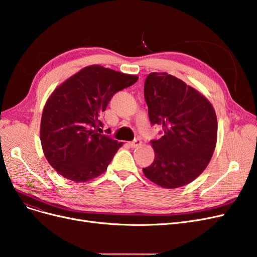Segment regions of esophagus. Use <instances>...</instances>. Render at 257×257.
<instances>
[{
  "label": "esophagus",
  "instance_id": "1",
  "mask_svg": "<svg viewBox=\"0 0 257 257\" xmlns=\"http://www.w3.org/2000/svg\"><path fill=\"white\" fill-rule=\"evenodd\" d=\"M128 145H130V147H132V148H136V147L142 145V141H141V139H139V138H136V139H134L133 142L128 143Z\"/></svg>",
  "mask_w": 257,
  "mask_h": 257
}]
</instances>
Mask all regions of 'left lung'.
<instances>
[{"mask_svg":"<svg viewBox=\"0 0 257 257\" xmlns=\"http://www.w3.org/2000/svg\"><path fill=\"white\" fill-rule=\"evenodd\" d=\"M152 125L163 136L151 141L154 161L145 176L165 189L192 182L204 172L216 144L217 122L212 105L199 92L167 73H151L144 87Z\"/></svg>","mask_w":257,"mask_h":257,"instance_id":"1","label":"left lung"}]
</instances>
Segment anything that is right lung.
<instances>
[{
    "label": "right lung",
    "instance_id": "right-lung-1",
    "mask_svg": "<svg viewBox=\"0 0 257 257\" xmlns=\"http://www.w3.org/2000/svg\"><path fill=\"white\" fill-rule=\"evenodd\" d=\"M137 76L99 65L84 67L53 91L45 105L41 142L49 164L64 178L85 182L102 175L122 146L108 135L102 112Z\"/></svg>",
    "mask_w": 257,
    "mask_h": 257
}]
</instances>
